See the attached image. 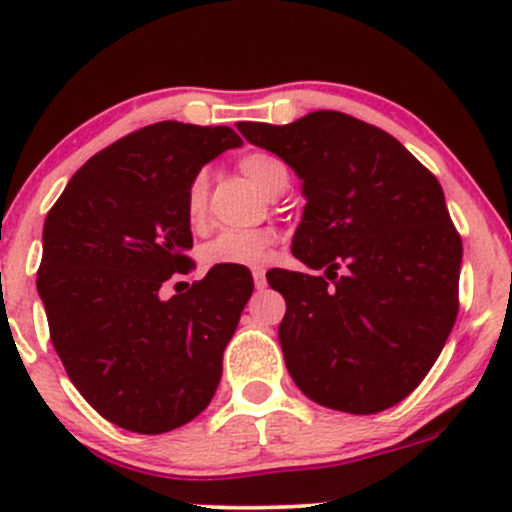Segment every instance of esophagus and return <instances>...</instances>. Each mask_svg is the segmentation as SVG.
Segmentation results:
<instances>
[{"label":"esophagus","mask_w":512,"mask_h":512,"mask_svg":"<svg viewBox=\"0 0 512 512\" xmlns=\"http://www.w3.org/2000/svg\"><path fill=\"white\" fill-rule=\"evenodd\" d=\"M252 280H255L257 292H262V289L267 287V277H265V270H262V267H255V270H252Z\"/></svg>","instance_id":"esophagus-1"}]
</instances>
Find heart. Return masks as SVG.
<instances>
[{"label":"heart","mask_w":512,"mask_h":512,"mask_svg":"<svg viewBox=\"0 0 512 512\" xmlns=\"http://www.w3.org/2000/svg\"><path fill=\"white\" fill-rule=\"evenodd\" d=\"M240 170L265 195H280L287 188V165L270 153H247L240 158ZM205 200H208V175L198 173L190 180L188 193H185V210L193 225L203 220ZM272 245H275V235L270 230H223L213 240L205 242L200 257L208 267H255L270 260Z\"/></svg>","instance_id":"b5f03b06"}]
</instances>
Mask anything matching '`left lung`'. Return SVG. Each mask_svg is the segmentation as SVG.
<instances>
[{"instance_id":"obj_1","label":"left lung","mask_w":512,"mask_h":512,"mask_svg":"<svg viewBox=\"0 0 512 512\" xmlns=\"http://www.w3.org/2000/svg\"><path fill=\"white\" fill-rule=\"evenodd\" d=\"M302 180L292 255L324 277L277 272L280 347L317 404L379 414L416 389L458 314L463 245L438 180L381 128L339 111L287 126L237 123Z\"/></svg>"}]
</instances>
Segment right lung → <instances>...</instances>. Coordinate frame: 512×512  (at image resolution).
I'll return each instance as SVG.
<instances>
[{
  "label": "right lung",
  "instance_id": "1",
  "mask_svg": "<svg viewBox=\"0 0 512 512\" xmlns=\"http://www.w3.org/2000/svg\"><path fill=\"white\" fill-rule=\"evenodd\" d=\"M240 146L227 126L153 123L86 160L46 215L36 289L51 344L81 396L126 431H173L218 389L250 270L218 265L168 299L160 287L190 270V180Z\"/></svg>",
  "mask_w": 512,
  "mask_h": 512
}]
</instances>
